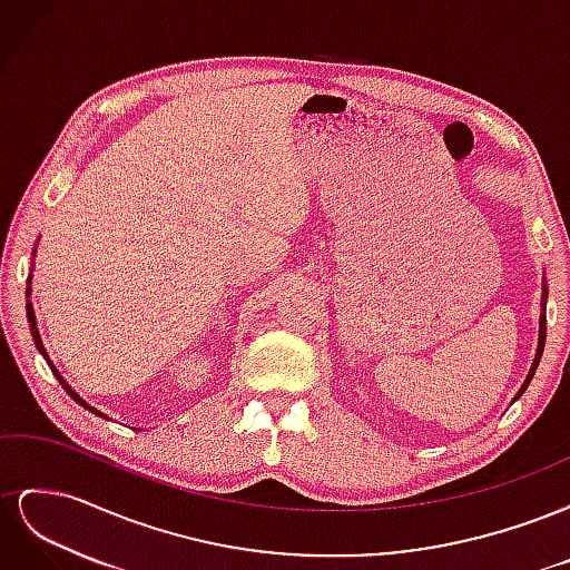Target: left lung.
I'll return each instance as SVG.
<instances>
[{"instance_id":"8db88e82","label":"left lung","mask_w":570,"mask_h":570,"mask_svg":"<svg viewBox=\"0 0 570 570\" xmlns=\"http://www.w3.org/2000/svg\"><path fill=\"white\" fill-rule=\"evenodd\" d=\"M547 278H542V314H540V337H538V352H534V358H532V366H530V371H528V375H525V381H523V385H521V390H519V394L513 396V402L519 400V396L525 392V387L530 385V381H532V375H534V371H538V364H540V358H542V352H544V337H547V316H544V312H547Z\"/></svg>"}]
</instances>
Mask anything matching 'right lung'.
I'll return each mask as SVG.
<instances>
[{
	"mask_svg": "<svg viewBox=\"0 0 570 570\" xmlns=\"http://www.w3.org/2000/svg\"><path fill=\"white\" fill-rule=\"evenodd\" d=\"M32 281V275H28V304H26V308H28V323H30V333H32V340H36V347L40 350V354L47 358V364H49V368H51V373H55L57 375V381L61 383V387L68 392V394H71L73 396V400L82 406V409H88V411H92L95 413V416H101V419H109V416H105V413H101L99 409H95L92 404H88V402H85L82 400V396L71 387V385H68L66 381H63V375L59 373V368L55 366V364H51V361H49V356H47V350H45V344H42V337H40V331H38V321H36V308H32V302H30V283Z\"/></svg>",
	"mask_w": 570,
	"mask_h": 570,
	"instance_id": "add662e5",
	"label": "right lung"
}]
</instances>
